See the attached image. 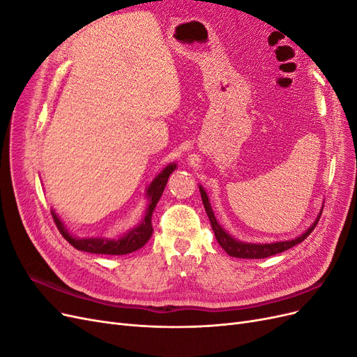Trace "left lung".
<instances>
[{
	"label": "left lung",
	"mask_w": 357,
	"mask_h": 357,
	"mask_svg": "<svg viewBox=\"0 0 357 357\" xmlns=\"http://www.w3.org/2000/svg\"><path fill=\"white\" fill-rule=\"evenodd\" d=\"M199 192H201V198H202V204H204V208L207 211V215L210 219L211 223V228L213 232L215 235V240L220 244V247L223 250L228 253L232 257H241V259H264V257H269L277 253H282L284 250H289L290 247H294L299 243L304 241L307 236L312 232V229L316 228V225L320 219V215L317 218V220L311 225V228H308V231H305L301 236L295 240H290V241H282V243H273V244H248V243H241V241H236L234 240L232 236L226 232L222 226L215 220L213 210H211V205L208 202V197L205 190L199 186Z\"/></svg>",
	"instance_id": "8db88e82"
}]
</instances>
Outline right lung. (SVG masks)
<instances>
[{"mask_svg": "<svg viewBox=\"0 0 357 357\" xmlns=\"http://www.w3.org/2000/svg\"><path fill=\"white\" fill-rule=\"evenodd\" d=\"M176 169V165L171 164L168 165L160 174L152 181V185L147 189V197H149V207L146 211V215L143 222L139 223V226L134 228L132 231H129L126 235H123L122 238L119 240H105V238H74L73 235L66 229V226L59 220L58 215L52 211V218L56 223V228L62 234L63 238H66L73 247L77 248V250L82 252H88V253H96V255H128L132 253L138 248H142L150 236H152L153 228H152V214L156 207V204L164 192L168 177L172 171Z\"/></svg>", "mask_w": 357, "mask_h": 357, "instance_id": "1", "label": "right lung"}]
</instances>
